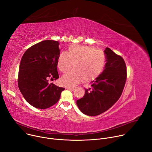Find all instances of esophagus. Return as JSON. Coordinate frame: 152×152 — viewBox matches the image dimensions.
Masks as SVG:
<instances>
[{"instance_id": "1", "label": "esophagus", "mask_w": 152, "mask_h": 152, "mask_svg": "<svg viewBox=\"0 0 152 152\" xmlns=\"http://www.w3.org/2000/svg\"><path fill=\"white\" fill-rule=\"evenodd\" d=\"M66 88L70 90H72V91H74L76 89V88H74V87H66Z\"/></svg>"}]
</instances>
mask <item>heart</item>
<instances>
[{"label":"heart","mask_w":152,"mask_h":152,"mask_svg":"<svg viewBox=\"0 0 152 152\" xmlns=\"http://www.w3.org/2000/svg\"><path fill=\"white\" fill-rule=\"evenodd\" d=\"M105 64L104 53L90 46L72 44L66 52L61 53L58 58V67L62 73L74 70L64 75L61 82L66 87H74L82 80L89 82L97 78Z\"/></svg>","instance_id":"b5f03b06"}]
</instances>
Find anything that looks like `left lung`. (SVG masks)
<instances>
[{
  "mask_svg": "<svg viewBox=\"0 0 152 152\" xmlns=\"http://www.w3.org/2000/svg\"><path fill=\"white\" fill-rule=\"evenodd\" d=\"M106 64L103 72L91 82L83 98L76 104L82 113L97 116L107 111L119 99L127 79L125 61L111 49L104 50Z\"/></svg>",
  "mask_w": 152,
  "mask_h": 152,
  "instance_id": "left-lung-1",
  "label": "left lung"
}]
</instances>
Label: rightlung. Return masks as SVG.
Wrapping results in <instances>:
<instances>
[{
    "instance_id": "right-lung-1",
    "label": "right lung",
    "mask_w": 152,
    "mask_h": 152,
    "mask_svg": "<svg viewBox=\"0 0 152 152\" xmlns=\"http://www.w3.org/2000/svg\"><path fill=\"white\" fill-rule=\"evenodd\" d=\"M59 43L56 40H43L23 54L19 70L18 86L25 99L40 109L56 104L64 88L49 84L48 79L59 78L58 58Z\"/></svg>"
}]
</instances>
